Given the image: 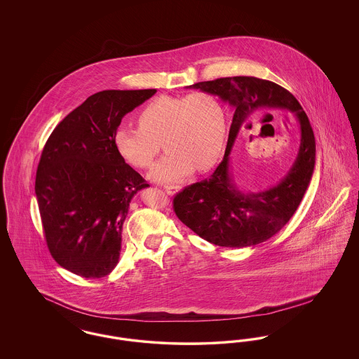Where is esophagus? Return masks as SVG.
Listing matches in <instances>:
<instances>
[{"label":"esophagus","instance_id":"34e87169","mask_svg":"<svg viewBox=\"0 0 359 359\" xmlns=\"http://www.w3.org/2000/svg\"><path fill=\"white\" fill-rule=\"evenodd\" d=\"M164 189H165L167 194L173 195V194H176V192L180 189V187H179V186H164Z\"/></svg>","mask_w":359,"mask_h":359}]
</instances>
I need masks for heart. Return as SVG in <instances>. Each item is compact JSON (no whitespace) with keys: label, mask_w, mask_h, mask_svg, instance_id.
<instances>
[{"label":"heart","mask_w":359,"mask_h":359,"mask_svg":"<svg viewBox=\"0 0 359 359\" xmlns=\"http://www.w3.org/2000/svg\"><path fill=\"white\" fill-rule=\"evenodd\" d=\"M138 128L118 126L113 144L121 157L136 168H149L161 149L167 154L151 171L160 183H175L195 170L211 168L222 154L227 118L222 102L211 93L160 97L137 116Z\"/></svg>","instance_id":"obj_1"}]
</instances>
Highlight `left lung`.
Here are the masks:
<instances>
[{"mask_svg": "<svg viewBox=\"0 0 359 359\" xmlns=\"http://www.w3.org/2000/svg\"><path fill=\"white\" fill-rule=\"evenodd\" d=\"M219 97L234 109L221 164L202 182L173 198L177 218L199 237L224 248H248L277 234L307 191L316 160L313 130L302 104L281 86L255 76H230L188 86ZM290 112L299 122L301 147L290 171L274 188L242 193L229 172V154L238 130L253 116Z\"/></svg>", "mask_w": 359, "mask_h": 359, "instance_id": "8db88e82", "label": "left lung"}]
</instances>
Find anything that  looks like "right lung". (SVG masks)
<instances>
[{
  "instance_id": "1",
  "label": "right lung",
  "mask_w": 359,
  "mask_h": 359,
  "mask_svg": "<svg viewBox=\"0 0 359 359\" xmlns=\"http://www.w3.org/2000/svg\"><path fill=\"white\" fill-rule=\"evenodd\" d=\"M154 94L156 88L93 94L46 142L34 192L50 253L72 273L101 278L118 264L129 203L149 184L116 151L113 135L125 114Z\"/></svg>"
}]
</instances>
